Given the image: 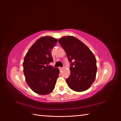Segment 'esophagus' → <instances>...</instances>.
Segmentation results:
<instances>
[{"instance_id": "obj_1", "label": "esophagus", "mask_w": 121, "mask_h": 121, "mask_svg": "<svg viewBox=\"0 0 121 121\" xmlns=\"http://www.w3.org/2000/svg\"><path fill=\"white\" fill-rule=\"evenodd\" d=\"M59 69H60V71H61L62 69H63V67H59Z\"/></svg>"}]
</instances>
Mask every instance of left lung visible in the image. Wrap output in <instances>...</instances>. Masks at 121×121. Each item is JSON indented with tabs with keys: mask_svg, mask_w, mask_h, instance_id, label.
<instances>
[{
	"mask_svg": "<svg viewBox=\"0 0 121 121\" xmlns=\"http://www.w3.org/2000/svg\"><path fill=\"white\" fill-rule=\"evenodd\" d=\"M58 42L66 52L70 63L71 74L66 79L69 87L81 92L89 88L96 77V60L85 44L74 36H65Z\"/></svg>",
	"mask_w": 121,
	"mask_h": 121,
	"instance_id": "left-lung-1",
	"label": "left lung"
}]
</instances>
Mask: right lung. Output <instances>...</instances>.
Listing matches in <instances>:
<instances>
[{
	"instance_id": "right-lung-1",
	"label": "right lung",
	"mask_w": 121,
	"mask_h": 121,
	"mask_svg": "<svg viewBox=\"0 0 121 121\" xmlns=\"http://www.w3.org/2000/svg\"><path fill=\"white\" fill-rule=\"evenodd\" d=\"M57 39L45 36L37 40L29 49L24 60L26 81L35 93L46 95L54 88L60 71L49 64L53 61L51 51Z\"/></svg>"
}]
</instances>
